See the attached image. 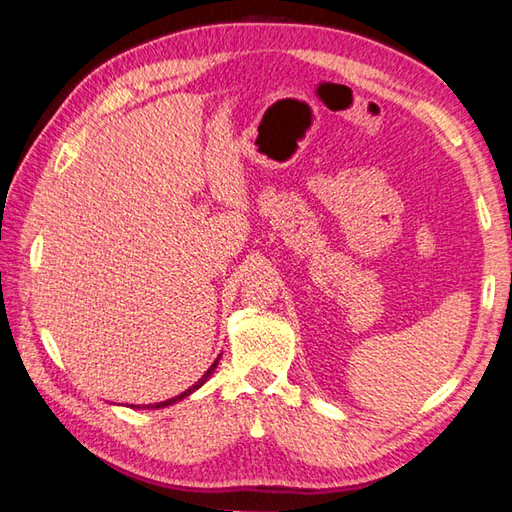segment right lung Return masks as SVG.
Returning <instances> with one entry per match:
<instances>
[{"label":"right lung","mask_w":512,"mask_h":512,"mask_svg":"<svg viewBox=\"0 0 512 512\" xmlns=\"http://www.w3.org/2000/svg\"><path fill=\"white\" fill-rule=\"evenodd\" d=\"M217 364H219V357L215 359V364H213V366H210V368L206 370V373L202 375V379H199V382H197V384H193V386H190L188 390H184V393H182V395H177V397H173V399H166V402H159V404H148V406H135V408H164V406H170V404H175V402H179V399H184V397H188L190 393H195V390H197L199 386H202V384L206 382V379H208L210 375H213V370L217 368Z\"/></svg>","instance_id":"add662e5"}]
</instances>
